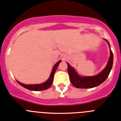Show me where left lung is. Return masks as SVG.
Masks as SVG:
<instances>
[{"label": "left lung", "mask_w": 121, "mask_h": 121, "mask_svg": "<svg viewBox=\"0 0 121 121\" xmlns=\"http://www.w3.org/2000/svg\"><path fill=\"white\" fill-rule=\"evenodd\" d=\"M105 40L108 43L109 48H110V45L109 42L106 39ZM110 58H109L106 67L102 72L95 76H79L78 73L75 70V69L71 67L69 63H67L68 73L69 74L70 79L72 84L76 88L89 89L98 86L102 84V82H104L108 78V75L110 74L111 69H112V64H113V54H112V52L111 49L110 50Z\"/></svg>", "instance_id": "left-lung-1"}]
</instances>
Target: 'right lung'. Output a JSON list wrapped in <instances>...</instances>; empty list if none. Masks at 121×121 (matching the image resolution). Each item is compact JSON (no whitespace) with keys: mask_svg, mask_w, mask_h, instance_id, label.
<instances>
[{"mask_svg":"<svg viewBox=\"0 0 121 121\" xmlns=\"http://www.w3.org/2000/svg\"><path fill=\"white\" fill-rule=\"evenodd\" d=\"M61 60H59L54 65L53 68H52V72L51 73V75L49 76V78L45 82L42 83V84H25L23 83H21L19 81H17V82L20 84L21 86L24 87V88L29 89L30 91H43L46 90L47 89L51 87V86L52 85V83L53 82L54 79V75L55 73L56 70L57 68L59 66V64L60 63Z\"/></svg>","mask_w":121,"mask_h":121,"instance_id":"1","label":"right lung"}]
</instances>
